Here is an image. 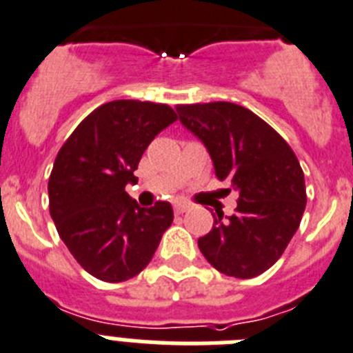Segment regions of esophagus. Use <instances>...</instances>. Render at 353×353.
Instances as JSON below:
<instances>
[{"label":"esophagus","mask_w":353,"mask_h":353,"mask_svg":"<svg viewBox=\"0 0 353 353\" xmlns=\"http://www.w3.org/2000/svg\"><path fill=\"white\" fill-rule=\"evenodd\" d=\"M188 210H190V206L188 204H185V202H177V204H174V211H176L177 214L186 213Z\"/></svg>","instance_id":"1"}]
</instances>
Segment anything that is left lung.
I'll return each mask as SVG.
<instances>
[{
    "label": "left lung",
    "instance_id": "obj_1",
    "mask_svg": "<svg viewBox=\"0 0 353 353\" xmlns=\"http://www.w3.org/2000/svg\"><path fill=\"white\" fill-rule=\"evenodd\" d=\"M181 124L208 149L214 174L236 190V213H216L199 249L229 277L263 274L283 256L305 210L304 172L286 140L234 103L181 104Z\"/></svg>",
    "mask_w": 353,
    "mask_h": 353
}]
</instances>
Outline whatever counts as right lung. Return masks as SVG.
Here are the masks:
<instances>
[{
	"instance_id": "right-lung-1",
	"label": "right lung",
	"mask_w": 353,
	"mask_h": 353,
	"mask_svg": "<svg viewBox=\"0 0 353 353\" xmlns=\"http://www.w3.org/2000/svg\"><path fill=\"white\" fill-rule=\"evenodd\" d=\"M177 121L168 104L119 99L81 121L49 176V213L76 261L106 283L139 275L170 228V202L140 208L125 194L158 133Z\"/></svg>"
}]
</instances>
